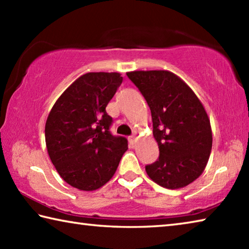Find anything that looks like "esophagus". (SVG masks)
I'll list each match as a JSON object with an SVG mask.
<instances>
[{
	"instance_id": "1",
	"label": "esophagus",
	"mask_w": 249,
	"mask_h": 249,
	"mask_svg": "<svg viewBox=\"0 0 249 249\" xmlns=\"http://www.w3.org/2000/svg\"><path fill=\"white\" fill-rule=\"evenodd\" d=\"M135 142H136V137H135L134 135H132V136H129V137H128V142H129L130 145H133Z\"/></svg>"
}]
</instances>
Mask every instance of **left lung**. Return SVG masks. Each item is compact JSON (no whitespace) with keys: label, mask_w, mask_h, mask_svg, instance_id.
I'll return each instance as SVG.
<instances>
[{"label":"left lung","mask_w":249,"mask_h":249,"mask_svg":"<svg viewBox=\"0 0 249 249\" xmlns=\"http://www.w3.org/2000/svg\"><path fill=\"white\" fill-rule=\"evenodd\" d=\"M150 108L159 158L146 166L149 178L180 189L199 178L212 149L210 119L201 101L178 75L166 70L127 72Z\"/></svg>","instance_id":"obj_1"}]
</instances>
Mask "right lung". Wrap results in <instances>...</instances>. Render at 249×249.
Wrapping results in <instances>:
<instances>
[{
  "instance_id": "add662e5",
  "label": "right lung",
  "mask_w": 249,
  "mask_h": 249,
  "mask_svg": "<svg viewBox=\"0 0 249 249\" xmlns=\"http://www.w3.org/2000/svg\"><path fill=\"white\" fill-rule=\"evenodd\" d=\"M123 77L117 72L81 75L53 104L45 126L49 158L71 187L93 191L114 176L127 140L109 132L107 105Z\"/></svg>"
}]
</instances>
